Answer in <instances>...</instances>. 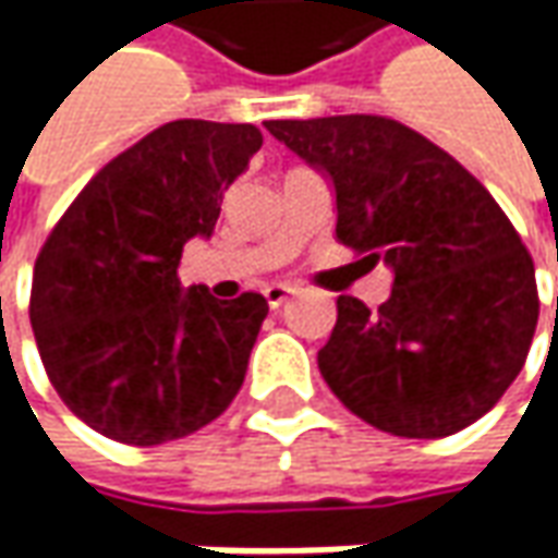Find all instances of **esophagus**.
I'll return each instance as SVG.
<instances>
[{
	"label": "esophagus",
	"instance_id": "esophagus-1",
	"mask_svg": "<svg viewBox=\"0 0 558 558\" xmlns=\"http://www.w3.org/2000/svg\"><path fill=\"white\" fill-rule=\"evenodd\" d=\"M264 294H267L269 307H272V311H279V307L289 301L291 294H294V289H291V286H279V282H276V286H267V289H264Z\"/></svg>",
	"mask_w": 558,
	"mask_h": 558
}]
</instances>
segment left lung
I'll use <instances>...</instances> for the list:
<instances>
[{
    "instance_id": "8db88e82",
    "label": "left lung",
    "mask_w": 558,
    "mask_h": 558,
    "mask_svg": "<svg viewBox=\"0 0 558 558\" xmlns=\"http://www.w3.org/2000/svg\"><path fill=\"white\" fill-rule=\"evenodd\" d=\"M335 189L338 242L385 260L391 298H338L319 373L363 422L447 438L482 418L525 366L534 260L500 204L422 133L375 114L264 123Z\"/></svg>"
}]
</instances>
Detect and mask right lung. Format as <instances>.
I'll list each match as a JSON object with an SVG mask.
<instances>
[{"mask_svg": "<svg viewBox=\"0 0 558 558\" xmlns=\"http://www.w3.org/2000/svg\"><path fill=\"white\" fill-rule=\"evenodd\" d=\"M264 145L254 123L173 120L105 163L36 257L31 326L64 407L105 438H185L239 395L267 298L180 286L223 192Z\"/></svg>", "mask_w": 558, "mask_h": 558, "instance_id": "1", "label": "right lung"}]
</instances>
